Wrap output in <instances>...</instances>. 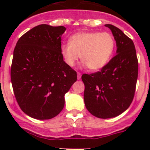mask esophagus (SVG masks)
Instances as JSON below:
<instances>
[{"label":"esophagus","instance_id":"esophagus-1","mask_svg":"<svg viewBox=\"0 0 150 150\" xmlns=\"http://www.w3.org/2000/svg\"><path fill=\"white\" fill-rule=\"evenodd\" d=\"M81 74H80V73H77V79H81Z\"/></svg>","mask_w":150,"mask_h":150}]
</instances>
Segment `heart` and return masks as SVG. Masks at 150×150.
<instances>
[{
    "instance_id": "heart-1",
    "label": "heart",
    "mask_w": 150,
    "mask_h": 150,
    "mask_svg": "<svg viewBox=\"0 0 150 150\" xmlns=\"http://www.w3.org/2000/svg\"><path fill=\"white\" fill-rule=\"evenodd\" d=\"M112 34L98 31H80L73 34L69 43L61 46L64 61L69 67H74L79 60L91 71H98L107 65L115 49Z\"/></svg>"
}]
</instances>
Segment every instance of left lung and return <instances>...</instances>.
Segmentation results:
<instances>
[{
	"label": "left lung",
	"mask_w": 150,
	"mask_h": 150,
	"mask_svg": "<svg viewBox=\"0 0 150 150\" xmlns=\"http://www.w3.org/2000/svg\"><path fill=\"white\" fill-rule=\"evenodd\" d=\"M116 43V55L101 71L83 74L84 102L90 113L100 119L122 114L132 104L138 75L133 41L120 28L107 24Z\"/></svg>",
	"instance_id": "obj_1"
}]
</instances>
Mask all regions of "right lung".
<instances>
[{"instance_id":"right-lung-1","label":"right lung","mask_w":150,"mask_h":150,"mask_svg":"<svg viewBox=\"0 0 150 150\" xmlns=\"http://www.w3.org/2000/svg\"><path fill=\"white\" fill-rule=\"evenodd\" d=\"M65 30L40 25L23 34L14 49L10 72L14 95L22 110L36 120L59 114L64 95L77 79L61 54Z\"/></svg>"}]
</instances>
